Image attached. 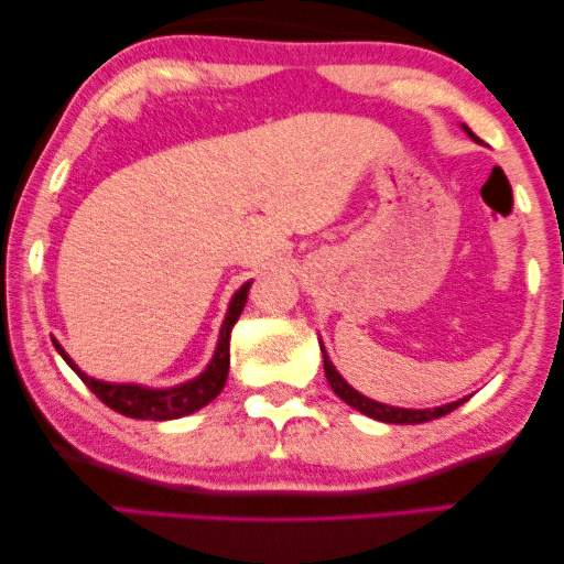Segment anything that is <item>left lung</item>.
<instances>
[{"label": "left lung", "instance_id": "left-lung-1", "mask_svg": "<svg viewBox=\"0 0 564 564\" xmlns=\"http://www.w3.org/2000/svg\"><path fill=\"white\" fill-rule=\"evenodd\" d=\"M465 132H467L469 137H473V140H477V137H475L473 132H469L467 127H465ZM477 142H479V140H477ZM322 352H325V349H322ZM325 375H327V382H329L332 390H335V394L339 397V400H345V402L349 404V408L359 410L362 414H367V417L380 420V422H390V424H420V422H430V420L445 417L447 412L457 410L459 404L467 402V397H465V400H457V402L442 404V408H435V410H404V408H390V404H382V402L369 400V397L359 394V392L355 390V387H349V384L343 380V375H339L337 369H335V365L329 362L327 352H325Z\"/></svg>", "mask_w": 564, "mask_h": 564}]
</instances>
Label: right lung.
<instances>
[{"mask_svg": "<svg viewBox=\"0 0 564 564\" xmlns=\"http://www.w3.org/2000/svg\"><path fill=\"white\" fill-rule=\"evenodd\" d=\"M249 284L252 282H245L242 288L235 292L232 302H229L227 317L221 322V329H219V343L215 349V357H212V362L207 365L205 372L184 384L167 387V390H152V387H140V384H112V382L95 380V377L85 375L77 365L72 362L69 355L64 352L57 339H52V343L57 347V352L64 357V362L79 375V380L85 382L89 390L107 404V408H112L115 412L127 414V417H134V420H156V422L177 420V417H184V414H192L205 408V404H209L221 392V387H225L227 372H229V335H232L235 322L245 310Z\"/></svg>", "mask_w": 564, "mask_h": 564, "instance_id": "1", "label": "right lung"}]
</instances>
